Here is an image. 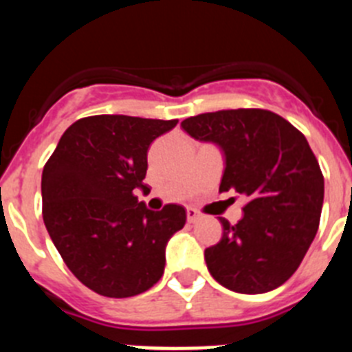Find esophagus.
<instances>
[{
	"label": "esophagus",
	"instance_id": "esophagus-1",
	"mask_svg": "<svg viewBox=\"0 0 352 352\" xmlns=\"http://www.w3.org/2000/svg\"><path fill=\"white\" fill-rule=\"evenodd\" d=\"M201 219H203V214L199 213L197 210H194V208H188V210H186V220H188V223H195Z\"/></svg>",
	"mask_w": 352,
	"mask_h": 352
}]
</instances>
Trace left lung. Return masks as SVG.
Returning <instances> with one entry per match:
<instances>
[{
    "label": "left lung",
    "mask_w": 352,
    "mask_h": 352,
    "mask_svg": "<svg viewBox=\"0 0 352 352\" xmlns=\"http://www.w3.org/2000/svg\"><path fill=\"white\" fill-rule=\"evenodd\" d=\"M182 129L223 153L220 192L248 199L241 220L220 219L222 239L204 250L211 276L241 294L280 287L316 238L324 199V178L305 135L264 109L199 114Z\"/></svg>",
    "instance_id": "obj_1"
}]
</instances>
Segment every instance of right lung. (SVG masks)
Segmentation results:
<instances>
[{
    "label": "right lung",
    "instance_id": "1",
    "mask_svg": "<svg viewBox=\"0 0 352 352\" xmlns=\"http://www.w3.org/2000/svg\"><path fill=\"white\" fill-rule=\"evenodd\" d=\"M178 120L100 114L68 126L42 173V214L65 264L86 287L129 298L153 287L166 247L186 222L185 208L151 211L133 190L148 169V149Z\"/></svg>",
    "mask_w": 352,
    "mask_h": 352
}]
</instances>
